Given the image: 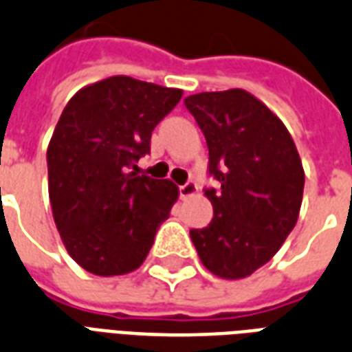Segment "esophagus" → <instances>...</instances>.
Returning <instances> with one entry per match:
<instances>
[{
    "label": "esophagus",
    "mask_w": 352,
    "mask_h": 352,
    "mask_svg": "<svg viewBox=\"0 0 352 352\" xmlns=\"http://www.w3.org/2000/svg\"><path fill=\"white\" fill-rule=\"evenodd\" d=\"M197 194V184H195L194 181H188L186 184H182V186H179V195H181L182 199L184 197H190V195Z\"/></svg>",
    "instance_id": "34e87169"
}]
</instances>
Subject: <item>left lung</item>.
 I'll use <instances>...</instances> for the list:
<instances>
[{
    "mask_svg": "<svg viewBox=\"0 0 352 352\" xmlns=\"http://www.w3.org/2000/svg\"><path fill=\"white\" fill-rule=\"evenodd\" d=\"M205 134L206 188L214 218L190 230L201 262L221 278H243L270 262L297 223L305 171L288 129L245 90L201 92L184 99Z\"/></svg>",
    "mask_w": 352,
    "mask_h": 352,
    "instance_id": "1",
    "label": "left lung"
}]
</instances>
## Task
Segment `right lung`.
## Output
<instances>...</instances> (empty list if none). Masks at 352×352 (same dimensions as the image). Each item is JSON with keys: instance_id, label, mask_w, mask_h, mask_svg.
Instances as JSON below:
<instances>
[{"instance_id": "right-lung-1", "label": "right lung", "mask_w": 352, "mask_h": 352, "mask_svg": "<svg viewBox=\"0 0 352 352\" xmlns=\"http://www.w3.org/2000/svg\"><path fill=\"white\" fill-rule=\"evenodd\" d=\"M181 98L179 88L116 75L66 104L47 147L50 201L64 248L82 270L134 272L170 218L179 188L133 170Z\"/></svg>"}]
</instances>
